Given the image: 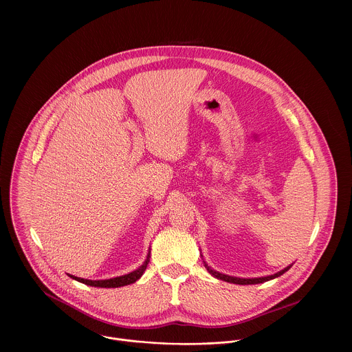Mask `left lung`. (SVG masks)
I'll use <instances>...</instances> for the list:
<instances>
[{"mask_svg": "<svg viewBox=\"0 0 352 352\" xmlns=\"http://www.w3.org/2000/svg\"><path fill=\"white\" fill-rule=\"evenodd\" d=\"M204 267H206L207 271H208L212 276H215L217 279H221V280H225V282H229V283H236V285H257V283H263V282H267V280H271V279H274V278L280 276V275L285 274L287 270H290L292 265L286 267L285 270H282V271H279V272H276V274H274V275L264 276V278H252V279H241V278H234V276H229V275L219 274V272L211 270L207 264H204Z\"/></svg>", "mask_w": 352, "mask_h": 352, "instance_id": "1", "label": "left lung"}]
</instances>
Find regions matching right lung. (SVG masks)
Listing matches in <instances>:
<instances>
[{
	"label": "right lung",
	"mask_w": 352,
	"mask_h": 352,
	"mask_svg": "<svg viewBox=\"0 0 352 352\" xmlns=\"http://www.w3.org/2000/svg\"><path fill=\"white\" fill-rule=\"evenodd\" d=\"M151 261V252L148 253V257L145 260V263L135 271L127 274V275H123V276H118V278H112V279H105V280H89V279H82V278H77V276H73V275H69L70 278L84 283V285H88V286H95V287H122V286H127V285H131L134 282H137L142 274L145 272L148 264Z\"/></svg>",
	"instance_id": "obj_1"
}]
</instances>
